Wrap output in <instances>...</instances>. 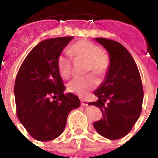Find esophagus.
Here are the masks:
<instances>
[{
	"mask_svg": "<svg viewBox=\"0 0 158 158\" xmlns=\"http://www.w3.org/2000/svg\"><path fill=\"white\" fill-rule=\"evenodd\" d=\"M81 106H87L88 103L85 100H81Z\"/></svg>",
	"mask_w": 158,
	"mask_h": 158,
	"instance_id": "1",
	"label": "esophagus"
}]
</instances>
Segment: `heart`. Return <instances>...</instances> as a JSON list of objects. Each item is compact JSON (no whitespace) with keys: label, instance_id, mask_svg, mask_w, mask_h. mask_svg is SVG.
<instances>
[{"label":"heart","instance_id":"obj_1","mask_svg":"<svg viewBox=\"0 0 158 158\" xmlns=\"http://www.w3.org/2000/svg\"><path fill=\"white\" fill-rule=\"evenodd\" d=\"M69 53L76 59L87 60L88 71H93L98 76H104L109 67V58L104 52L100 51L98 46L84 40L78 41L69 48ZM58 68L62 77H69L71 73L72 62L69 54L63 53L58 59ZM97 80L93 75L85 77H75L69 82L67 89L70 93L81 96H85L89 92L96 87Z\"/></svg>","mask_w":158,"mask_h":158}]
</instances>
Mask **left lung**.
<instances>
[{"mask_svg": "<svg viewBox=\"0 0 158 158\" xmlns=\"http://www.w3.org/2000/svg\"><path fill=\"white\" fill-rule=\"evenodd\" d=\"M95 40L109 54V67L94 92L98 100L89 103L103 114L93 127L101 136L116 140L127 135L140 116L144 96L142 80L135 60L122 44L104 38Z\"/></svg>", "mask_w": 158, "mask_h": 158, "instance_id": "1", "label": "left lung"}]
</instances>
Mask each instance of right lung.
<instances>
[{"instance_id": "right-lung-1", "label": "right lung", "mask_w": 158, "mask_h": 158, "mask_svg": "<svg viewBox=\"0 0 158 158\" xmlns=\"http://www.w3.org/2000/svg\"><path fill=\"white\" fill-rule=\"evenodd\" d=\"M72 39L42 41L25 58L16 76L14 94L17 117L31 136L40 142L58 138L69 112L80 107L78 96L64 94L65 87L58 68V57Z\"/></svg>"}]
</instances>
